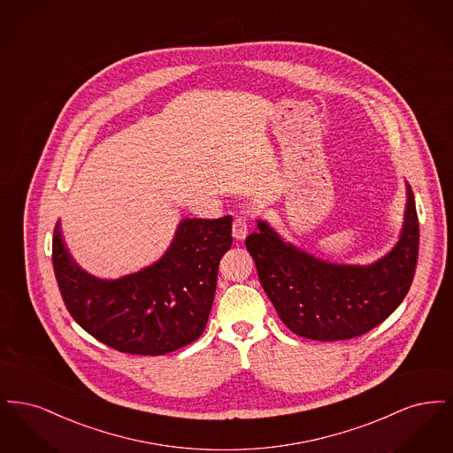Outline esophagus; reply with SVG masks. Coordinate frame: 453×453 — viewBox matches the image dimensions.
Here are the masks:
<instances>
[{
	"label": "esophagus",
	"mask_w": 453,
	"mask_h": 453,
	"mask_svg": "<svg viewBox=\"0 0 453 453\" xmlns=\"http://www.w3.org/2000/svg\"><path fill=\"white\" fill-rule=\"evenodd\" d=\"M233 236L237 241H242L248 236V219L242 216H237L233 224Z\"/></svg>",
	"instance_id": "1"
}]
</instances>
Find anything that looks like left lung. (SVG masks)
Here are the masks:
<instances>
[{
    "instance_id": "obj_1",
    "label": "left lung",
    "mask_w": 453,
    "mask_h": 453,
    "mask_svg": "<svg viewBox=\"0 0 453 453\" xmlns=\"http://www.w3.org/2000/svg\"><path fill=\"white\" fill-rule=\"evenodd\" d=\"M246 237L263 290L283 324L296 334L318 342L360 336L404 301L414 277L419 224L414 195L406 181L404 222L397 242L366 265L318 258L285 241L263 219Z\"/></svg>"
}]
</instances>
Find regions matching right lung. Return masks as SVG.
<instances>
[{"mask_svg": "<svg viewBox=\"0 0 453 453\" xmlns=\"http://www.w3.org/2000/svg\"><path fill=\"white\" fill-rule=\"evenodd\" d=\"M231 231V216L181 219L161 258L110 280L76 263L58 220L52 263L65 307L93 338L122 353L156 357L190 345L209 319Z\"/></svg>", "mask_w": 453, "mask_h": 453, "instance_id": "add662e5", "label": "right lung"}]
</instances>
